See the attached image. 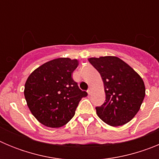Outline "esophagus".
<instances>
[{
	"instance_id": "esophagus-1",
	"label": "esophagus",
	"mask_w": 159,
	"mask_h": 159,
	"mask_svg": "<svg viewBox=\"0 0 159 159\" xmlns=\"http://www.w3.org/2000/svg\"><path fill=\"white\" fill-rule=\"evenodd\" d=\"M92 89L91 88H89V89L88 90V95H91V94H92Z\"/></svg>"
}]
</instances>
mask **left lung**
Masks as SVG:
<instances>
[{
  "label": "left lung",
  "mask_w": 159,
  "mask_h": 159,
  "mask_svg": "<svg viewBox=\"0 0 159 159\" xmlns=\"http://www.w3.org/2000/svg\"><path fill=\"white\" fill-rule=\"evenodd\" d=\"M102 77L106 100L97 107V116L112 127L130 122L139 111L146 95L143 79L130 65L117 57L88 59Z\"/></svg>",
  "instance_id": "1"
}]
</instances>
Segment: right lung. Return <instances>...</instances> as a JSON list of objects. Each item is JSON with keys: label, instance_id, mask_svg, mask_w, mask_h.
<instances>
[{"label": "right lung", "instance_id": "obj_1", "mask_svg": "<svg viewBox=\"0 0 159 159\" xmlns=\"http://www.w3.org/2000/svg\"><path fill=\"white\" fill-rule=\"evenodd\" d=\"M76 59H54L31 73L25 85V99L31 113L43 125L58 128L75 116L86 92L79 88L71 74L78 67Z\"/></svg>", "mask_w": 159, "mask_h": 159}]
</instances>
